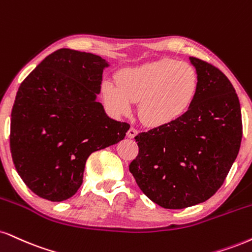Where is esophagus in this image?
I'll return each instance as SVG.
<instances>
[{
  "mask_svg": "<svg viewBox=\"0 0 252 252\" xmlns=\"http://www.w3.org/2000/svg\"><path fill=\"white\" fill-rule=\"evenodd\" d=\"M137 129H135L134 126H131V128H130L129 130H128V132H126V136H128L129 138H134L136 135H137Z\"/></svg>",
  "mask_w": 252,
  "mask_h": 252,
  "instance_id": "esophagus-1",
  "label": "esophagus"
}]
</instances>
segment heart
I'll use <instances>...</instances> for the list:
<instances>
[{
  "label": "heart",
  "instance_id": "heart-1",
  "mask_svg": "<svg viewBox=\"0 0 252 252\" xmlns=\"http://www.w3.org/2000/svg\"><path fill=\"white\" fill-rule=\"evenodd\" d=\"M199 89L198 72L191 64L162 59L117 74V83L101 84L103 99L113 110L129 113L139 102V117L151 126H164L188 113Z\"/></svg>",
  "mask_w": 252,
  "mask_h": 252
}]
</instances>
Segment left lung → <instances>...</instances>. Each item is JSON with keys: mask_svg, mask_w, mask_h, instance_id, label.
Returning <instances> with one entry per match:
<instances>
[{"mask_svg": "<svg viewBox=\"0 0 252 252\" xmlns=\"http://www.w3.org/2000/svg\"><path fill=\"white\" fill-rule=\"evenodd\" d=\"M199 76L191 108L180 120L135 139L138 155L129 170L148 198L165 209H183L214 196L241 147L243 126L231 82L216 66L190 57Z\"/></svg>", "mask_w": 252, "mask_h": 252, "instance_id": "1", "label": "left lung"}]
</instances>
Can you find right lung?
<instances>
[{
	"label": "right lung",
	"instance_id": "1",
	"mask_svg": "<svg viewBox=\"0 0 252 252\" xmlns=\"http://www.w3.org/2000/svg\"><path fill=\"white\" fill-rule=\"evenodd\" d=\"M108 62L59 49L21 83L10 123V151L20 177L51 202L70 198L94 151L118 143L130 126L111 120L96 102Z\"/></svg>",
	"mask_w": 252,
	"mask_h": 252
}]
</instances>
